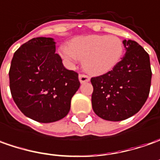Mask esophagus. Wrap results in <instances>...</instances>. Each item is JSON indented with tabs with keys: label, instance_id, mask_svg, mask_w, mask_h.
<instances>
[{
	"label": "esophagus",
	"instance_id": "esophagus-1",
	"mask_svg": "<svg viewBox=\"0 0 160 160\" xmlns=\"http://www.w3.org/2000/svg\"><path fill=\"white\" fill-rule=\"evenodd\" d=\"M79 80L80 83H85V82H88L90 79L88 76H87L85 74H80L79 75Z\"/></svg>",
	"mask_w": 160,
	"mask_h": 160
}]
</instances>
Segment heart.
Masks as SVG:
<instances>
[{
	"label": "heart",
	"mask_w": 160,
	"mask_h": 160,
	"mask_svg": "<svg viewBox=\"0 0 160 160\" xmlns=\"http://www.w3.org/2000/svg\"><path fill=\"white\" fill-rule=\"evenodd\" d=\"M124 53L122 41L114 35L79 36L69 46L59 48V55L70 64L82 59L83 68L89 73L102 75L113 70L120 62Z\"/></svg>",
	"instance_id": "1"
}]
</instances>
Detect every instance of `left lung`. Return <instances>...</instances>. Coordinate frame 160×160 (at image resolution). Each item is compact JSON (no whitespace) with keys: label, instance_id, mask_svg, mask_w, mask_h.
<instances>
[{"label":"left lung","instance_id":"8db88e82","mask_svg":"<svg viewBox=\"0 0 160 160\" xmlns=\"http://www.w3.org/2000/svg\"><path fill=\"white\" fill-rule=\"evenodd\" d=\"M126 54L118 65L94 77L92 107L98 117L120 121L137 113L148 98L152 69L148 53L135 41L123 40Z\"/></svg>","mask_w":160,"mask_h":160}]
</instances>
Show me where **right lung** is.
<instances>
[{
    "label": "right lung",
    "mask_w": 160,
    "mask_h": 160,
    "mask_svg": "<svg viewBox=\"0 0 160 160\" xmlns=\"http://www.w3.org/2000/svg\"><path fill=\"white\" fill-rule=\"evenodd\" d=\"M9 88L17 106L26 117L41 123L64 118L72 97L80 88L78 73L63 66L53 38H33L15 52Z\"/></svg>",
    "instance_id": "obj_1"
}]
</instances>
